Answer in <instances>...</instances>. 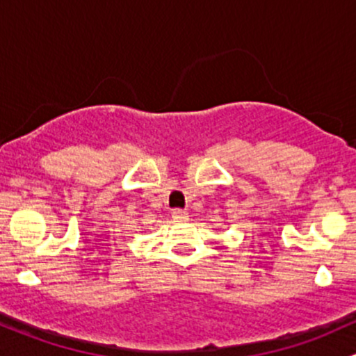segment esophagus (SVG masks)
Wrapping results in <instances>:
<instances>
[{"mask_svg": "<svg viewBox=\"0 0 356 356\" xmlns=\"http://www.w3.org/2000/svg\"><path fill=\"white\" fill-rule=\"evenodd\" d=\"M172 218H174L175 222H188L189 215L186 211H182V209H174V211H172Z\"/></svg>", "mask_w": 356, "mask_h": 356, "instance_id": "1", "label": "esophagus"}]
</instances>
